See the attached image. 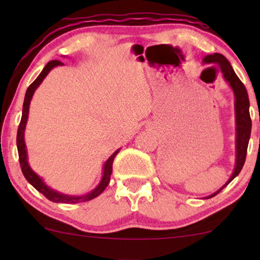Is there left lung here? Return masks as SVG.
<instances>
[{"label": "left lung", "instance_id": "8db88e82", "mask_svg": "<svg viewBox=\"0 0 260 260\" xmlns=\"http://www.w3.org/2000/svg\"><path fill=\"white\" fill-rule=\"evenodd\" d=\"M204 63H216L221 70L227 83L230 84V86L232 87L234 92V97H236V103H234V109H236V168L232 176L230 177V180L220 188L219 190H216L215 193L209 195L206 199L215 197L216 194L220 193L234 177L239 175L240 170L243 169V166L245 163V158H246L247 154V147H248V141H250L251 136V127L252 122L250 117V102H248V94L246 88H245L244 84L241 83L239 78L237 77V74L234 73V71L231 66L229 60H227L222 54L219 53H214V54L206 55L204 59Z\"/></svg>", "mask_w": 260, "mask_h": 260}]
</instances>
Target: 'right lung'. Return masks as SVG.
Instances as JSON below:
<instances>
[{"label":"right lung","instance_id":"1","mask_svg":"<svg viewBox=\"0 0 260 260\" xmlns=\"http://www.w3.org/2000/svg\"><path fill=\"white\" fill-rule=\"evenodd\" d=\"M62 62L59 61V60H52L49 61L47 65L45 66V69L42 70V72L39 74V77L35 79L33 83L29 85V87L27 88L26 95H24V102H23V108H22V117H21V122L19 125V129H17V136H16V145H17V151H19V161L21 166V170H22L24 177L29 182L31 186H33L35 189L40 191L42 195H45L48 200L53 202H60V204H78V202H85L88 200H92V199L97 198L98 195H101L108 184L110 182V177H111L112 174V163L113 159H115L116 155L118 154V150H116L113 154L110 156V158L105 162L104 165V170H103V177L101 183L98 184L97 187L94 188L91 193L86 195H83V197H71V195L61 194L59 191L53 190L52 188H49L47 184H46L44 181H42L40 177H39L37 174H35L31 168L28 165L27 161V150H26V143H24V129H26V124L28 119V113H29V104L31 101V97H33L34 92L39 87V85L42 83V80L45 79L46 76L49 73L53 67L55 66H61Z\"/></svg>","mask_w":260,"mask_h":260}]
</instances>
